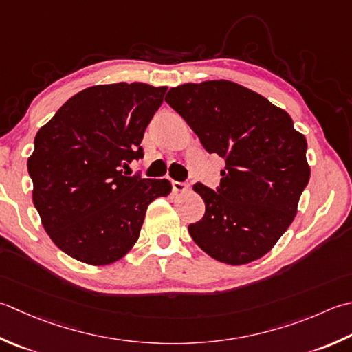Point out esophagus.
Listing matches in <instances>:
<instances>
[{
	"instance_id": "obj_1",
	"label": "esophagus",
	"mask_w": 352,
	"mask_h": 352,
	"mask_svg": "<svg viewBox=\"0 0 352 352\" xmlns=\"http://www.w3.org/2000/svg\"><path fill=\"white\" fill-rule=\"evenodd\" d=\"M188 189H189V184L188 183L172 180V190H174V192H186Z\"/></svg>"
}]
</instances>
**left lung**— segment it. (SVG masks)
Here are the masks:
<instances>
[{"mask_svg":"<svg viewBox=\"0 0 352 352\" xmlns=\"http://www.w3.org/2000/svg\"><path fill=\"white\" fill-rule=\"evenodd\" d=\"M164 100L209 154L226 160L217 190L194 184L206 212L189 224L192 239L230 265L264 256L293 223L308 184L305 137L284 109L230 80L174 87Z\"/></svg>","mask_w":352,"mask_h":352,"instance_id":"obj_1","label":"left lung"}]
</instances>
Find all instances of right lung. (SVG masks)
<instances>
[{
  "label": "right lung",
  "mask_w": 352,
  "mask_h": 352,
  "mask_svg": "<svg viewBox=\"0 0 352 352\" xmlns=\"http://www.w3.org/2000/svg\"><path fill=\"white\" fill-rule=\"evenodd\" d=\"M168 87L140 82L82 89L38 131L27 162L33 204L48 236L68 256L105 265L133 249L148 206L168 180L128 175L143 158L144 129Z\"/></svg>",
  "instance_id": "1"
}]
</instances>
